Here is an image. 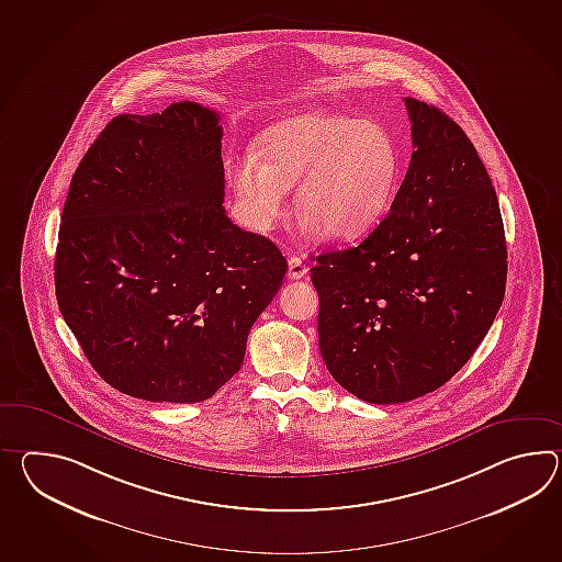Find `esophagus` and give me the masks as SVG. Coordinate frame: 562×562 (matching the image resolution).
Here are the masks:
<instances>
[{
	"mask_svg": "<svg viewBox=\"0 0 562 562\" xmlns=\"http://www.w3.org/2000/svg\"><path fill=\"white\" fill-rule=\"evenodd\" d=\"M306 274H308L306 263L302 262L299 256H290L288 258V278L290 280H300V278H304Z\"/></svg>",
	"mask_w": 562,
	"mask_h": 562,
	"instance_id": "obj_1",
	"label": "esophagus"
}]
</instances>
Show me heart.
Returning a JSON list of instances; mask_svg holds the SVG:
<instances>
[{
    "label": "heart",
    "instance_id": "b5f03b06",
    "mask_svg": "<svg viewBox=\"0 0 562 562\" xmlns=\"http://www.w3.org/2000/svg\"><path fill=\"white\" fill-rule=\"evenodd\" d=\"M260 157L229 165L241 215L268 232L284 215L288 188L312 236L347 241L381 222L400 179V153L387 128L349 114L311 111L263 131Z\"/></svg>",
    "mask_w": 562,
    "mask_h": 562
}]
</instances>
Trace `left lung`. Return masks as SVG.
<instances>
[{"instance_id": "obj_1", "label": "left lung", "mask_w": 562, "mask_h": 562, "mask_svg": "<svg viewBox=\"0 0 562 562\" xmlns=\"http://www.w3.org/2000/svg\"><path fill=\"white\" fill-rule=\"evenodd\" d=\"M405 106L415 150L391 212L311 270L326 369L376 405L424 397L470 361L508 272L498 198L472 140L437 106Z\"/></svg>"}]
</instances>
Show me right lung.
Listing matches in <instances>:
<instances>
[{
	"label": "right lung",
	"instance_id": "1",
	"mask_svg": "<svg viewBox=\"0 0 562 562\" xmlns=\"http://www.w3.org/2000/svg\"><path fill=\"white\" fill-rule=\"evenodd\" d=\"M220 114L183 100L119 114L64 203L56 299L94 371L145 401L200 403L239 371L286 274L225 215Z\"/></svg>",
	"mask_w": 562,
	"mask_h": 562
}]
</instances>
